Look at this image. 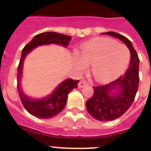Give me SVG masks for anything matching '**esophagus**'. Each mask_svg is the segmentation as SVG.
Listing matches in <instances>:
<instances>
[{
	"mask_svg": "<svg viewBox=\"0 0 151 151\" xmlns=\"http://www.w3.org/2000/svg\"><path fill=\"white\" fill-rule=\"evenodd\" d=\"M88 85V82L86 81L85 80H81L79 81V83H78V88H81L85 87V85Z\"/></svg>",
	"mask_w": 151,
	"mask_h": 151,
	"instance_id": "1",
	"label": "esophagus"
}]
</instances>
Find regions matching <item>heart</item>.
Masks as SVG:
<instances>
[{"instance_id": "b5f03b06", "label": "heart", "mask_w": 151, "mask_h": 151, "mask_svg": "<svg viewBox=\"0 0 151 151\" xmlns=\"http://www.w3.org/2000/svg\"><path fill=\"white\" fill-rule=\"evenodd\" d=\"M75 63L80 71L92 64V73L98 81H109L117 78L126 69L130 61V52L126 46L109 38L92 41L81 48Z\"/></svg>"}]
</instances>
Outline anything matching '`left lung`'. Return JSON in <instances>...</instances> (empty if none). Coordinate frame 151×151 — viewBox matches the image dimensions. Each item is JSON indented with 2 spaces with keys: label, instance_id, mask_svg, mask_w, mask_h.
Masks as SVG:
<instances>
[{
  "label": "left lung",
  "instance_id": "obj_1",
  "mask_svg": "<svg viewBox=\"0 0 151 151\" xmlns=\"http://www.w3.org/2000/svg\"><path fill=\"white\" fill-rule=\"evenodd\" d=\"M119 39L129 48L131 54L129 67L124 75L105 85L93 87L94 94L86 102L88 114L100 122H109L123 115L133 103L138 91L139 59L132 42L115 32L102 33Z\"/></svg>",
  "mask_w": 151,
  "mask_h": 151
}]
</instances>
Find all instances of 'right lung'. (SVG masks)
Here are the masks:
<instances>
[{"label":"right lung","instance_id":"1","mask_svg":"<svg viewBox=\"0 0 151 151\" xmlns=\"http://www.w3.org/2000/svg\"><path fill=\"white\" fill-rule=\"evenodd\" d=\"M71 37L55 32L41 33L34 37L28 45L22 49L19 64L18 66L17 88L20 99L25 109L34 117L47 119L55 117L61 112L66 106L67 95L73 88H78L79 80L74 81L68 78L63 81L51 94L42 98H32L27 96L21 87V80L22 77L23 63L25 58L32 50L38 46L48 45H59L64 48H67Z\"/></svg>","mask_w":151,"mask_h":151}]
</instances>
